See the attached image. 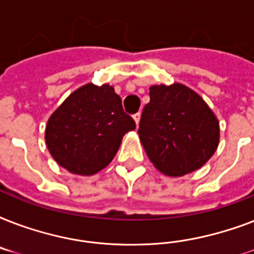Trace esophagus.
<instances>
[{
    "label": "esophagus",
    "instance_id": "34e87169",
    "mask_svg": "<svg viewBox=\"0 0 254 254\" xmlns=\"http://www.w3.org/2000/svg\"><path fill=\"white\" fill-rule=\"evenodd\" d=\"M133 119H134V121H135V125H137V127H138V124H139V119H141V113H135L134 116H133Z\"/></svg>",
    "mask_w": 254,
    "mask_h": 254
}]
</instances>
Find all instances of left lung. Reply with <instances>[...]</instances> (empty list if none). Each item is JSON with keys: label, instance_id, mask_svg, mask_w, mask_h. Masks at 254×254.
<instances>
[{"label": "left lung", "instance_id": "1", "mask_svg": "<svg viewBox=\"0 0 254 254\" xmlns=\"http://www.w3.org/2000/svg\"><path fill=\"white\" fill-rule=\"evenodd\" d=\"M138 134L161 173L181 177L201 167L216 151L219 121L200 96L182 84L153 85Z\"/></svg>", "mask_w": 254, "mask_h": 254}]
</instances>
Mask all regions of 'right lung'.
Instances as JSON below:
<instances>
[{"label": "right lung", "instance_id": "add662e5", "mask_svg": "<svg viewBox=\"0 0 254 254\" xmlns=\"http://www.w3.org/2000/svg\"><path fill=\"white\" fill-rule=\"evenodd\" d=\"M135 129L113 87L85 84L54 112L46 127V143L62 167L93 175L108 166L125 133Z\"/></svg>", "mask_w": 254, "mask_h": 254}]
</instances>
